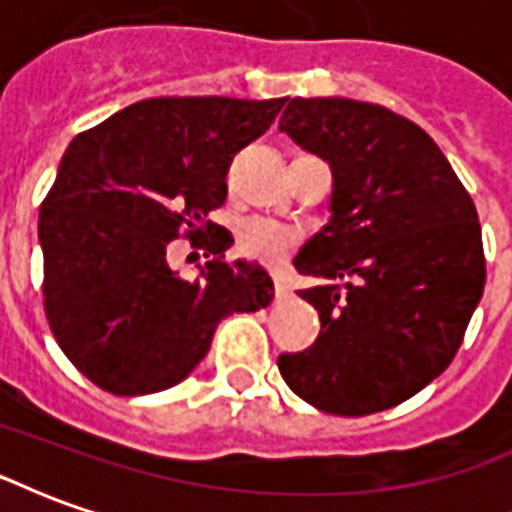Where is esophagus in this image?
<instances>
[{"label":"esophagus","instance_id":"1","mask_svg":"<svg viewBox=\"0 0 512 512\" xmlns=\"http://www.w3.org/2000/svg\"><path fill=\"white\" fill-rule=\"evenodd\" d=\"M274 290H277V296H279V299H285V296H290V285H288V279L274 277Z\"/></svg>","mask_w":512,"mask_h":512}]
</instances>
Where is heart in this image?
I'll return each instance as SVG.
<instances>
[{"mask_svg": "<svg viewBox=\"0 0 512 512\" xmlns=\"http://www.w3.org/2000/svg\"><path fill=\"white\" fill-rule=\"evenodd\" d=\"M238 244L244 255L255 257L260 263L277 266L299 244V233L277 222H246L238 235Z\"/></svg>", "mask_w": 512, "mask_h": 512, "instance_id": "1", "label": "heart"}]
</instances>
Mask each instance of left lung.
<instances>
[{
	"mask_svg": "<svg viewBox=\"0 0 512 512\" xmlns=\"http://www.w3.org/2000/svg\"><path fill=\"white\" fill-rule=\"evenodd\" d=\"M279 131L332 169L329 222L293 266L321 315L312 348L277 359L310 406L365 417L439 378L483 299L477 211L439 145L386 106L293 98Z\"/></svg>",
	"mask_w": 512,
	"mask_h": 512,
	"instance_id": "8db88e82",
	"label": "left lung"
}]
</instances>
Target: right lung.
Segmentation results:
<instances>
[{
	"label": "right lung",
	"instance_id": "right-lung-1",
	"mask_svg": "<svg viewBox=\"0 0 512 512\" xmlns=\"http://www.w3.org/2000/svg\"><path fill=\"white\" fill-rule=\"evenodd\" d=\"M285 98H147L73 139L40 205L49 326L76 370L120 397L180 384L233 312L274 299L268 271L224 260L216 238L197 279L178 277L167 244L216 230L233 156Z\"/></svg>",
	"mask_w": 512,
	"mask_h": 512
}]
</instances>
